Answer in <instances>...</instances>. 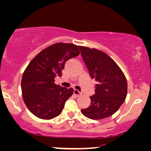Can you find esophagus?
<instances>
[{"mask_svg":"<svg viewBox=\"0 0 151 151\" xmlns=\"http://www.w3.org/2000/svg\"><path fill=\"white\" fill-rule=\"evenodd\" d=\"M73 93H74V94H75L76 96H80L81 95V92H79V91L77 90H74Z\"/></svg>","mask_w":151,"mask_h":151,"instance_id":"obj_1","label":"esophagus"}]
</instances>
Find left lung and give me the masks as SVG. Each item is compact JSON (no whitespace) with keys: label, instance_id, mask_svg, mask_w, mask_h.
Returning <instances> with one entry per match:
<instances>
[{"label":"left lung","instance_id":"1","mask_svg":"<svg viewBox=\"0 0 151 151\" xmlns=\"http://www.w3.org/2000/svg\"><path fill=\"white\" fill-rule=\"evenodd\" d=\"M79 48L91 78L96 82L95 94L90 96V106L81 112L92 120L111 116L125 100L127 79L118 64L105 52L83 46Z\"/></svg>","mask_w":151,"mask_h":151}]
</instances>
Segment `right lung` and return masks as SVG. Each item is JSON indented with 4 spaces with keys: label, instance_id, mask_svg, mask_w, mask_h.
<instances>
[{
    "label": "right lung",
    "instance_id": "1",
    "mask_svg": "<svg viewBox=\"0 0 151 151\" xmlns=\"http://www.w3.org/2000/svg\"><path fill=\"white\" fill-rule=\"evenodd\" d=\"M79 54L76 45L59 42L42 50L31 61L21 84L24 103L33 115L50 120L61 114L73 90L57 85L55 78L61 76L66 61Z\"/></svg>",
    "mask_w": 151,
    "mask_h": 151
}]
</instances>
